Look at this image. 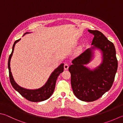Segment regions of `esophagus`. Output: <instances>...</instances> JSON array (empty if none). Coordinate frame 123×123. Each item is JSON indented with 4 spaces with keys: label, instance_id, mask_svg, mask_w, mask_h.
I'll return each instance as SVG.
<instances>
[{
    "label": "esophagus",
    "instance_id": "obj_1",
    "mask_svg": "<svg viewBox=\"0 0 123 123\" xmlns=\"http://www.w3.org/2000/svg\"><path fill=\"white\" fill-rule=\"evenodd\" d=\"M69 68V65L68 64H64V69H68Z\"/></svg>",
    "mask_w": 123,
    "mask_h": 123
}]
</instances>
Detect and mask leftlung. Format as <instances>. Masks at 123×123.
I'll return each instance as SVG.
<instances>
[{"instance_id": "obj_1", "label": "left lung", "mask_w": 123, "mask_h": 123, "mask_svg": "<svg viewBox=\"0 0 123 123\" xmlns=\"http://www.w3.org/2000/svg\"><path fill=\"white\" fill-rule=\"evenodd\" d=\"M94 36L92 48L88 49L72 61L69 67L71 86L75 96L85 102L94 101L109 90L113 84L118 68V61L113 44L98 31L88 30ZM100 49L103 61L93 70L84 65L88 63L92 56V49Z\"/></svg>"}]
</instances>
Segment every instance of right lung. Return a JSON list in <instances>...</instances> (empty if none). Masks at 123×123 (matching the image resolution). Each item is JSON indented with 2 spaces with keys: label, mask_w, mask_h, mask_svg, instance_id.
I'll use <instances>...</instances> for the list:
<instances>
[{
  "label": "right lung",
  "mask_w": 123,
  "mask_h": 123,
  "mask_svg": "<svg viewBox=\"0 0 123 123\" xmlns=\"http://www.w3.org/2000/svg\"><path fill=\"white\" fill-rule=\"evenodd\" d=\"M27 33H25L24 35ZM20 40V39H18V40L14 42L12 47V51L8 58V68L9 70V77H10L11 85L14 88L19 92L24 98L27 99V100L31 102H34L45 101L49 98L54 92L55 82H56L58 76L64 71V64H61L57 68L55 69V71L53 72L50 76L47 83L40 88L34 90H30L25 89L24 88L20 87L14 80L13 76L12 75L10 68V61L11 57L12 56L15 45L16 43H17Z\"/></svg>",
  "instance_id": "add662e5"
}]
</instances>
